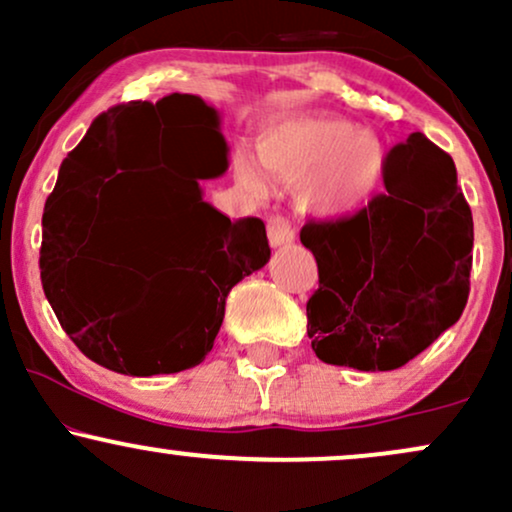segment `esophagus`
<instances>
[{
	"mask_svg": "<svg viewBox=\"0 0 512 512\" xmlns=\"http://www.w3.org/2000/svg\"><path fill=\"white\" fill-rule=\"evenodd\" d=\"M267 238H269V243H272L274 248H276V245H289V243H293L296 233H293L291 223H289V219H286V216L272 214L267 219Z\"/></svg>",
	"mask_w": 512,
	"mask_h": 512,
	"instance_id": "1",
	"label": "esophagus"
}]
</instances>
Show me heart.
Listing matches in <instances>:
<instances>
[{
  "label": "heart",
  "instance_id": "b5f03b06",
  "mask_svg": "<svg viewBox=\"0 0 512 512\" xmlns=\"http://www.w3.org/2000/svg\"><path fill=\"white\" fill-rule=\"evenodd\" d=\"M257 158L276 178L301 185L303 202L322 214H354L378 192L385 151L375 134L330 115L286 117L257 139ZM236 175L252 192L264 190L260 168L236 158Z\"/></svg>",
  "mask_w": 512,
  "mask_h": 512
}]
</instances>
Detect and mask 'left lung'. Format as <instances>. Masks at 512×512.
Instances as JSON below:
<instances>
[{
  "label": "left lung",
  "mask_w": 512,
  "mask_h": 512,
  "mask_svg": "<svg viewBox=\"0 0 512 512\" xmlns=\"http://www.w3.org/2000/svg\"><path fill=\"white\" fill-rule=\"evenodd\" d=\"M383 182L363 209L308 219L301 231L320 276L305 305L308 337L332 366H404L469 298L474 221L452 158L414 132L387 151Z\"/></svg>",
  "instance_id": "left-lung-1"
}]
</instances>
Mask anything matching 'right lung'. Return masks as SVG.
Here are the masks:
<instances>
[{
    "label": "right lung",
    "instance_id": "obj_1",
    "mask_svg": "<svg viewBox=\"0 0 512 512\" xmlns=\"http://www.w3.org/2000/svg\"><path fill=\"white\" fill-rule=\"evenodd\" d=\"M202 127L226 154L202 98L113 105L62 161L43 211L40 281L84 356L122 375L180 373L204 361L226 296L269 260L264 223L231 221L178 166Z\"/></svg>",
    "mask_w": 512,
    "mask_h": 512
}]
</instances>
